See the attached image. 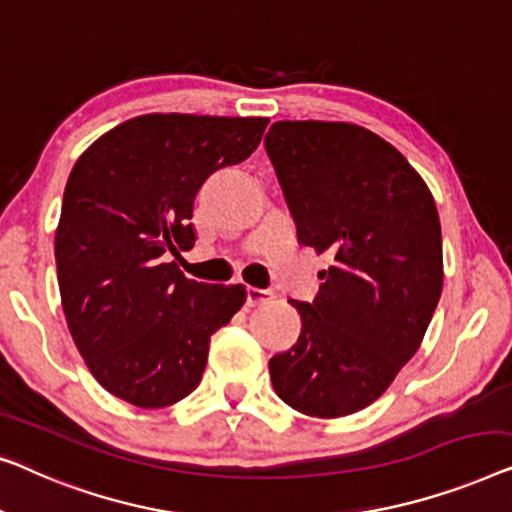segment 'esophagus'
<instances>
[{"label": "esophagus", "mask_w": 512, "mask_h": 512, "mask_svg": "<svg viewBox=\"0 0 512 512\" xmlns=\"http://www.w3.org/2000/svg\"><path fill=\"white\" fill-rule=\"evenodd\" d=\"M271 299H273V292L271 290H259V287H248V290H246V304L250 308L269 304Z\"/></svg>", "instance_id": "34e87169"}]
</instances>
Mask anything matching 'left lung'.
Wrapping results in <instances>:
<instances>
[{"label":"left lung","instance_id":"obj_1","mask_svg":"<svg viewBox=\"0 0 512 512\" xmlns=\"http://www.w3.org/2000/svg\"><path fill=\"white\" fill-rule=\"evenodd\" d=\"M301 246L327 253L301 334L269 362L273 390L311 417L371 406L420 348L443 290L441 222L392 143L352 122L278 120L264 139Z\"/></svg>","mask_w":512,"mask_h":512}]
</instances>
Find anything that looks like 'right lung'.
<instances>
[{
    "mask_svg": "<svg viewBox=\"0 0 512 512\" xmlns=\"http://www.w3.org/2000/svg\"><path fill=\"white\" fill-rule=\"evenodd\" d=\"M269 118L148 113L99 136L71 169L55 229L62 311L97 383L139 408L185 399L241 285L183 276L192 206L218 169L248 160Z\"/></svg>",
    "mask_w": 512,
    "mask_h": 512,
    "instance_id": "right-lung-1",
    "label": "right lung"
}]
</instances>
